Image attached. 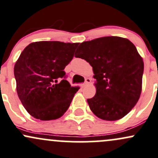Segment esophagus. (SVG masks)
<instances>
[{
  "label": "esophagus",
  "mask_w": 158,
  "mask_h": 158,
  "mask_svg": "<svg viewBox=\"0 0 158 158\" xmlns=\"http://www.w3.org/2000/svg\"><path fill=\"white\" fill-rule=\"evenodd\" d=\"M91 79H89V78H86L85 81V82L82 84V87L85 88V86H87L88 84H89V83L91 82Z\"/></svg>",
  "instance_id": "1"
}]
</instances>
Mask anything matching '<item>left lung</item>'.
Wrapping results in <instances>:
<instances>
[{"label": "left lung", "mask_w": 158, "mask_h": 158, "mask_svg": "<svg viewBox=\"0 0 158 158\" xmlns=\"http://www.w3.org/2000/svg\"><path fill=\"white\" fill-rule=\"evenodd\" d=\"M93 67L96 94L88 99L95 115L106 121L122 118L139 99L144 63L136 46L120 37L83 42L76 52Z\"/></svg>", "instance_id": "left-lung-1"}]
</instances>
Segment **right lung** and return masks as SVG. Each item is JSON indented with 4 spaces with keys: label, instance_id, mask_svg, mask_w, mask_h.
I'll list each match as a JSON object with an SVG mask.
<instances>
[{
    "label": "right lung",
    "instance_id": "right-lung-1",
    "mask_svg": "<svg viewBox=\"0 0 158 158\" xmlns=\"http://www.w3.org/2000/svg\"><path fill=\"white\" fill-rule=\"evenodd\" d=\"M79 43L40 41L30 43L15 62L16 91L31 116L42 121L59 118L79 88L72 87L64 71Z\"/></svg>",
    "mask_w": 158,
    "mask_h": 158
}]
</instances>
